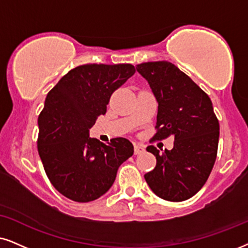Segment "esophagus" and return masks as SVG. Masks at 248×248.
Segmentation results:
<instances>
[{
	"mask_svg": "<svg viewBox=\"0 0 248 248\" xmlns=\"http://www.w3.org/2000/svg\"><path fill=\"white\" fill-rule=\"evenodd\" d=\"M142 152H144V147L140 145V144H135V145H134V153H135V155H140Z\"/></svg>",
	"mask_w": 248,
	"mask_h": 248,
	"instance_id": "obj_1",
	"label": "esophagus"
}]
</instances>
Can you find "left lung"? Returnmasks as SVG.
Returning a JSON list of instances; mask_svg holds the SVG:
<instances>
[{"label": "left lung", "mask_w": 248, "mask_h": 248, "mask_svg": "<svg viewBox=\"0 0 248 248\" xmlns=\"http://www.w3.org/2000/svg\"><path fill=\"white\" fill-rule=\"evenodd\" d=\"M158 102L156 133L153 140L174 137L169 151L153 145V170L144 175L151 190L161 199L183 202L203 186L217 155L220 124L207 93L169 62H147L136 66Z\"/></svg>", "instance_id": "8db88e82"}]
</instances>
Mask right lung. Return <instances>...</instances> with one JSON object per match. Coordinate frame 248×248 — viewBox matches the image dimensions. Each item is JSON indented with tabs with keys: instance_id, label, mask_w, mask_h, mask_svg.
<instances>
[{
	"instance_id": "add662e5",
	"label": "right lung",
	"mask_w": 248,
	"mask_h": 248,
	"mask_svg": "<svg viewBox=\"0 0 248 248\" xmlns=\"http://www.w3.org/2000/svg\"><path fill=\"white\" fill-rule=\"evenodd\" d=\"M131 64H86L65 74L46 95L39 115L37 151L55 189L78 202H93L112 186L118 168L134 153L124 137L108 144L89 129L118 88L133 77Z\"/></svg>"
}]
</instances>
